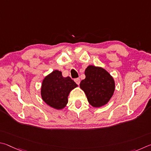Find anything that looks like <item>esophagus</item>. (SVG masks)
Wrapping results in <instances>:
<instances>
[{
    "instance_id": "esophagus-1",
    "label": "esophagus",
    "mask_w": 151,
    "mask_h": 151,
    "mask_svg": "<svg viewBox=\"0 0 151 151\" xmlns=\"http://www.w3.org/2000/svg\"><path fill=\"white\" fill-rule=\"evenodd\" d=\"M74 81H75V82L78 84V85H79V84L80 83V78H76L74 80Z\"/></svg>"
}]
</instances>
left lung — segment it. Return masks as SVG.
<instances>
[{
    "instance_id": "obj_1",
    "label": "left lung",
    "mask_w": 151,
    "mask_h": 151,
    "mask_svg": "<svg viewBox=\"0 0 151 151\" xmlns=\"http://www.w3.org/2000/svg\"><path fill=\"white\" fill-rule=\"evenodd\" d=\"M86 78L81 81L83 89L90 105L99 107L107 104L115 91V81L104 68L89 65L85 71Z\"/></svg>"
}]
</instances>
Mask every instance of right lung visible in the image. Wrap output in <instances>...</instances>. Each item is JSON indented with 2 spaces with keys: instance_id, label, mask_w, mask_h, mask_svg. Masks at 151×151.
<instances>
[{
  "instance_id": "right-lung-1",
  "label": "right lung",
  "mask_w": 151,
  "mask_h": 151,
  "mask_svg": "<svg viewBox=\"0 0 151 151\" xmlns=\"http://www.w3.org/2000/svg\"><path fill=\"white\" fill-rule=\"evenodd\" d=\"M77 86L70 77L63 78L61 71L55 70L42 81V98L50 107L62 109L68 104L70 92Z\"/></svg>"
}]
</instances>
